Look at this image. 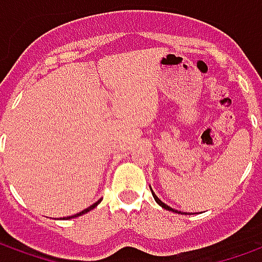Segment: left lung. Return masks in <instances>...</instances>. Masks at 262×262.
I'll use <instances>...</instances> for the list:
<instances>
[{"label": "left lung", "instance_id": "1", "mask_svg": "<svg viewBox=\"0 0 262 262\" xmlns=\"http://www.w3.org/2000/svg\"><path fill=\"white\" fill-rule=\"evenodd\" d=\"M150 191H152V189H150ZM152 195H154L155 201H156V202H158V204H159V205H161L162 208H165V209H168V211H172V212H178V211H175V209H172V208H170V206L166 205V204H163V202H162L161 199H159V198H158V196H156V195H155L154 191H152Z\"/></svg>", "mask_w": 262, "mask_h": 262}]
</instances>
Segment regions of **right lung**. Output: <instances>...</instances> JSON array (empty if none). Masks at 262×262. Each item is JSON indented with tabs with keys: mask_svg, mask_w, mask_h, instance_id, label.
<instances>
[{
	"mask_svg": "<svg viewBox=\"0 0 262 262\" xmlns=\"http://www.w3.org/2000/svg\"><path fill=\"white\" fill-rule=\"evenodd\" d=\"M100 201H101V199H100ZM100 201H97L96 204H93V205H92V206H89V208H86L84 211H81V212L76 213V215H73V216H67V218H64V220H70V218H76V216H80V215H83V213H86V212H89V211H92L93 208H96V206L99 205V202H100Z\"/></svg>",
	"mask_w": 262,
	"mask_h": 262,
	"instance_id": "add662e5",
	"label": "right lung"
}]
</instances>
